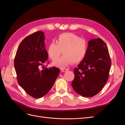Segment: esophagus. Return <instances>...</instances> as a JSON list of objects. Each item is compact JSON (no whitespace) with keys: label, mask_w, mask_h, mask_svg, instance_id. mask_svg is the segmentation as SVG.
I'll list each match as a JSON object with an SVG mask.
<instances>
[{"label":"esophagus","mask_w":125,"mask_h":125,"mask_svg":"<svg viewBox=\"0 0 125 125\" xmlns=\"http://www.w3.org/2000/svg\"><path fill=\"white\" fill-rule=\"evenodd\" d=\"M61 71H62V72H66V71H68V68H61Z\"/></svg>","instance_id":"34e87169"}]
</instances>
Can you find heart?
Masks as SVG:
<instances>
[{"instance_id": "heart-1", "label": "heart", "mask_w": 125, "mask_h": 125, "mask_svg": "<svg viewBox=\"0 0 125 125\" xmlns=\"http://www.w3.org/2000/svg\"><path fill=\"white\" fill-rule=\"evenodd\" d=\"M62 52V57L53 62V65L60 67L67 66L72 62L82 61L87 52V43L84 39L71 33L59 35L56 42H50L48 47V53L52 60H57Z\"/></svg>"}]
</instances>
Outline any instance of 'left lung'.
<instances>
[{"label":"left lung","instance_id":"8db88e82","mask_svg":"<svg viewBox=\"0 0 125 125\" xmlns=\"http://www.w3.org/2000/svg\"><path fill=\"white\" fill-rule=\"evenodd\" d=\"M111 60L106 43L101 39H91L85 56L75 68L72 86L84 97H92L102 90L109 75Z\"/></svg>","mask_w":125,"mask_h":125}]
</instances>
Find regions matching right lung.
Returning <instances> with one entry per match:
<instances>
[{"instance_id":"add662e5","label":"right lung","mask_w":125,"mask_h":125,"mask_svg":"<svg viewBox=\"0 0 125 125\" xmlns=\"http://www.w3.org/2000/svg\"><path fill=\"white\" fill-rule=\"evenodd\" d=\"M48 58L44 33L41 31L24 39L16 53L14 65L18 82L28 94L34 98L46 95L60 73L59 68L54 66L41 70Z\"/></svg>"}]
</instances>
